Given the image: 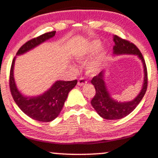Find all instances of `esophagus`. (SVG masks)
<instances>
[{"instance_id":"esophagus-1","label":"esophagus","mask_w":158,"mask_h":158,"mask_svg":"<svg viewBox=\"0 0 158 158\" xmlns=\"http://www.w3.org/2000/svg\"><path fill=\"white\" fill-rule=\"evenodd\" d=\"M86 83H87V81H86L84 78H80V79L78 80L77 84L79 86H82L84 85H85Z\"/></svg>"}]
</instances>
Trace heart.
Instances as JSON below:
<instances>
[{
	"label": "heart",
	"instance_id": "1",
	"mask_svg": "<svg viewBox=\"0 0 158 158\" xmlns=\"http://www.w3.org/2000/svg\"><path fill=\"white\" fill-rule=\"evenodd\" d=\"M102 43L99 40H92L88 43L85 46L83 47L79 52L76 55V58L79 60H85L89 58L90 56L98 52L91 58L89 61L86 64L85 69L87 72L90 74H97L101 70L103 67V63H104L106 56V50L105 48H101ZM70 69L73 71L77 70L76 66L71 65Z\"/></svg>",
	"mask_w": 158,
	"mask_h": 158
}]
</instances>
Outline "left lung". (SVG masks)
Listing matches in <instances>:
<instances>
[{
  "mask_svg": "<svg viewBox=\"0 0 158 158\" xmlns=\"http://www.w3.org/2000/svg\"><path fill=\"white\" fill-rule=\"evenodd\" d=\"M112 39L115 43L112 48L114 56L122 55H136L139 59L141 60L144 73L141 90L137 96L130 101L121 102L112 98L105 82L106 70H102L98 76H94L91 79V84H93L96 90V94L91 102L93 108L103 118L108 120H118L129 115L140 103L146 91L148 78L145 60L139 48L132 43L121 39L116 35H113Z\"/></svg>",
  "mask_w": 158,
  "mask_h": 158,
  "instance_id": "1",
  "label": "left lung"
}]
</instances>
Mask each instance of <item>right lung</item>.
I'll return each instance as SVG.
<instances>
[{
	"label": "right lung",
	"instance_id": "obj_1",
	"mask_svg": "<svg viewBox=\"0 0 158 158\" xmlns=\"http://www.w3.org/2000/svg\"><path fill=\"white\" fill-rule=\"evenodd\" d=\"M56 31L46 33L31 40L17 52L16 56L24 55L54 37ZM16 56L13 60L10 70V88L12 96L20 110L34 120L49 122L60 114L68 94L77 84V81L57 80L48 90L36 96H26L19 90L14 78V66Z\"/></svg>",
	"mask_w": 158,
	"mask_h": 158
}]
</instances>
